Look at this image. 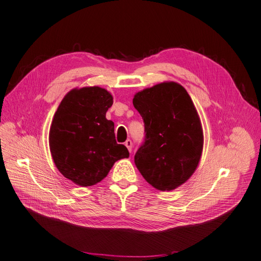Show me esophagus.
Wrapping results in <instances>:
<instances>
[{
	"label": "esophagus",
	"mask_w": 261,
	"mask_h": 261,
	"mask_svg": "<svg viewBox=\"0 0 261 261\" xmlns=\"http://www.w3.org/2000/svg\"><path fill=\"white\" fill-rule=\"evenodd\" d=\"M124 146L127 147L128 150H129V152H131V151H132V142H131V140H127L126 142H124Z\"/></svg>",
	"instance_id": "34e87169"
}]
</instances>
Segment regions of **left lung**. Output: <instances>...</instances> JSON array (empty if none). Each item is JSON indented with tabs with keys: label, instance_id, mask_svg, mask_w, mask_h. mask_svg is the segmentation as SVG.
I'll return each instance as SVG.
<instances>
[{
	"label": "left lung",
	"instance_id": "8db88e82",
	"mask_svg": "<svg viewBox=\"0 0 261 261\" xmlns=\"http://www.w3.org/2000/svg\"><path fill=\"white\" fill-rule=\"evenodd\" d=\"M133 106L146 132L135 165L153 188L173 191L194 174L202 153V127L193 101L182 85L162 82L135 94Z\"/></svg>",
	"mask_w": 261,
	"mask_h": 261
}]
</instances>
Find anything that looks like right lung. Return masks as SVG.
<instances>
[{
	"instance_id": "right-lung-1",
	"label": "right lung",
	"mask_w": 261,
	"mask_h": 261,
	"mask_svg": "<svg viewBox=\"0 0 261 261\" xmlns=\"http://www.w3.org/2000/svg\"><path fill=\"white\" fill-rule=\"evenodd\" d=\"M113 96L99 86L73 88L67 93L52 119L49 146L60 173L80 187L105 179L127 147L117 144L114 122L106 118Z\"/></svg>"
}]
</instances>
